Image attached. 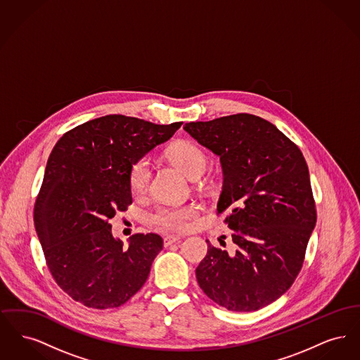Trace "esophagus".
Here are the masks:
<instances>
[{"label":"esophagus","mask_w":360,"mask_h":360,"mask_svg":"<svg viewBox=\"0 0 360 360\" xmlns=\"http://www.w3.org/2000/svg\"><path fill=\"white\" fill-rule=\"evenodd\" d=\"M179 236H174V235H169V236H166L165 239H163V244H165V247H169V245H172L174 243H176V241H179Z\"/></svg>","instance_id":"esophagus-1"}]
</instances>
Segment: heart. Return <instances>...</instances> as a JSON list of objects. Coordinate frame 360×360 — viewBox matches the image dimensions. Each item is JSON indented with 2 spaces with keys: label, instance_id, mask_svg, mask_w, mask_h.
I'll return each instance as SVG.
<instances>
[{
  "label": "heart",
  "instance_id": "1",
  "mask_svg": "<svg viewBox=\"0 0 360 360\" xmlns=\"http://www.w3.org/2000/svg\"><path fill=\"white\" fill-rule=\"evenodd\" d=\"M167 155L172 163L191 179L200 178L207 166L206 154L191 141H178L169 148ZM151 179V167L147 159H139L129 170V188L132 194L141 195L146 193ZM198 207L188 205H160L150 216V221L156 228L165 231H184L197 216Z\"/></svg>",
  "mask_w": 360,
  "mask_h": 360
}]
</instances>
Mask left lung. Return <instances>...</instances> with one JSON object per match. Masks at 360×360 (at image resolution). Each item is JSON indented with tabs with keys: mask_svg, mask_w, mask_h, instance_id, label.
Listing matches in <instances>:
<instances>
[{
	"mask_svg": "<svg viewBox=\"0 0 360 360\" xmlns=\"http://www.w3.org/2000/svg\"><path fill=\"white\" fill-rule=\"evenodd\" d=\"M220 156L217 214L233 231L235 251L213 247L195 275L206 295L232 311H252L289 290L301 271L317 214L308 165L274 124L248 113L185 124Z\"/></svg>",
	"mask_w": 360,
	"mask_h": 360,
	"instance_id": "left-lung-1",
	"label": "left lung"
}]
</instances>
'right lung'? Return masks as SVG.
<instances>
[{"label":"right lung","instance_id":"right-lung-1","mask_svg":"<svg viewBox=\"0 0 360 360\" xmlns=\"http://www.w3.org/2000/svg\"><path fill=\"white\" fill-rule=\"evenodd\" d=\"M181 125L108 115L55 144L34 202V228L52 278L87 308H117L146 283L163 239L136 233L124 247L109 220L132 204L131 166Z\"/></svg>","mask_w":360,"mask_h":360}]
</instances>
